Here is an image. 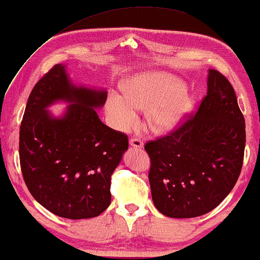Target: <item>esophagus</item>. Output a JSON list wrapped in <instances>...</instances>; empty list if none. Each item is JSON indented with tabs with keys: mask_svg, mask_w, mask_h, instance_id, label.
Listing matches in <instances>:
<instances>
[{
	"mask_svg": "<svg viewBox=\"0 0 260 260\" xmlns=\"http://www.w3.org/2000/svg\"><path fill=\"white\" fill-rule=\"evenodd\" d=\"M129 145H131L132 147L137 148V149H141V148H143V142L141 141V140H140V139H137V138L131 139Z\"/></svg>",
	"mask_w": 260,
	"mask_h": 260,
	"instance_id": "1",
	"label": "esophagus"
}]
</instances>
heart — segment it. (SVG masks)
<instances>
[{
    "label": "heart",
    "instance_id": "heart-1",
    "mask_svg": "<svg viewBox=\"0 0 260 260\" xmlns=\"http://www.w3.org/2000/svg\"><path fill=\"white\" fill-rule=\"evenodd\" d=\"M125 97L110 94L106 113L117 129L129 131L139 121V111H148V125L155 133H168L182 125L194 106L185 85L167 73L137 74L123 83Z\"/></svg>",
    "mask_w": 260,
    "mask_h": 260
}]
</instances>
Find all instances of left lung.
Masks as SVG:
<instances>
[{"label": "left lung", "mask_w": 260, "mask_h": 260, "mask_svg": "<svg viewBox=\"0 0 260 260\" xmlns=\"http://www.w3.org/2000/svg\"><path fill=\"white\" fill-rule=\"evenodd\" d=\"M244 148L245 121L236 93L221 73L209 69L207 96L198 112L145 146L155 207L175 219L211 212L236 184Z\"/></svg>", "instance_id": "obj_1"}]
</instances>
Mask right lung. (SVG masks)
<instances>
[{
    "instance_id": "1",
    "label": "right lung",
    "mask_w": 260,
    "mask_h": 260,
    "mask_svg": "<svg viewBox=\"0 0 260 260\" xmlns=\"http://www.w3.org/2000/svg\"><path fill=\"white\" fill-rule=\"evenodd\" d=\"M106 97L105 89L74 84L61 63L28 96L19 131L23 178L32 197L57 216L90 219L110 206L111 175L128 139L98 117ZM59 101L69 106L55 117L47 109Z\"/></svg>"
}]
</instances>
